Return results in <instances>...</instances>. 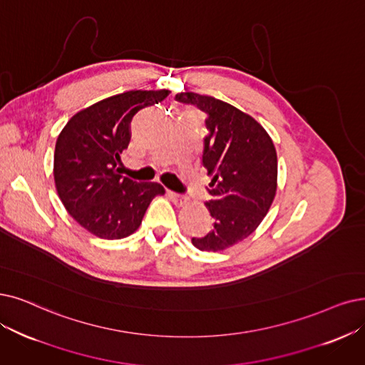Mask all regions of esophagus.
Listing matches in <instances>:
<instances>
[{
	"label": "esophagus",
	"mask_w": 365,
	"mask_h": 365,
	"mask_svg": "<svg viewBox=\"0 0 365 365\" xmlns=\"http://www.w3.org/2000/svg\"><path fill=\"white\" fill-rule=\"evenodd\" d=\"M168 195H169V197L172 199V202L175 203V205L182 207V205H185V203H187V197L184 195L175 193V192H168Z\"/></svg>",
	"instance_id": "34e87169"
}]
</instances>
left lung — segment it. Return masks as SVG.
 I'll list each match as a JSON object with an SVG mask.
<instances>
[{
	"mask_svg": "<svg viewBox=\"0 0 365 365\" xmlns=\"http://www.w3.org/2000/svg\"><path fill=\"white\" fill-rule=\"evenodd\" d=\"M175 100L207 115L202 165L211 177L205 205L214 227L192 244L220 252L249 237L267 215L277 190V153L265 128L232 105L196 93Z\"/></svg>",
	"mask_w": 365,
	"mask_h": 365,
	"instance_id": "8db88e82",
	"label": "left lung"
}]
</instances>
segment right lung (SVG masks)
<instances>
[{
  "mask_svg": "<svg viewBox=\"0 0 365 365\" xmlns=\"http://www.w3.org/2000/svg\"><path fill=\"white\" fill-rule=\"evenodd\" d=\"M168 96V90H138L108 97L71 116L56 139L58 195L68 214L98 238L132 235L151 200L165 195L157 182H136L118 175L116 165L128 147L133 115Z\"/></svg>",
  "mask_w": 365,
  "mask_h": 365,
  "instance_id": "obj_1",
  "label": "right lung"
}]
</instances>
